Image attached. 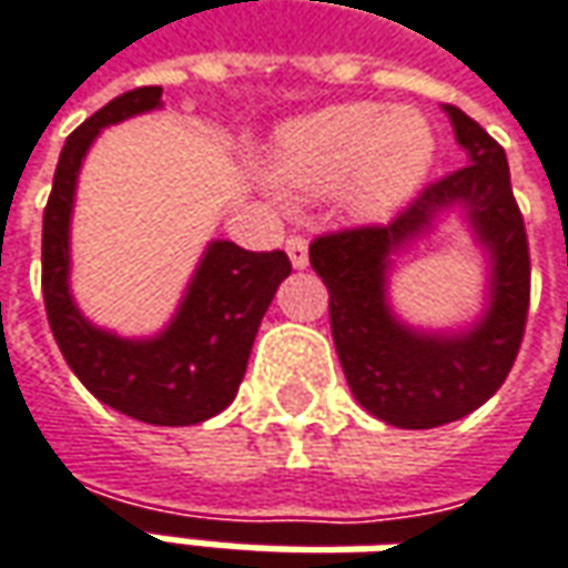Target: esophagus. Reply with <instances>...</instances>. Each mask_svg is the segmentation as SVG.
<instances>
[{
    "label": "esophagus",
    "mask_w": 568,
    "mask_h": 568,
    "mask_svg": "<svg viewBox=\"0 0 568 568\" xmlns=\"http://www.w3.org/2000/svg\"><path fill=\"white\" fill-rule=\"evenodd\" d=\"M285 251H288V261L295 270H304L307 266V242H304L302 235H288L285 239Z\"/></svg>",
    "instance_id": "34e87169"
}]
</instances>
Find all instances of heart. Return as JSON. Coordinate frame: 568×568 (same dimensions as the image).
<instances>
[{
  "mask_svg": "<svg viewBox=\"0 0 568 568\" xmlns=\"http://www.w3.org/2000/svg\"><path fill=\"white\" fill-rule=\"evenodd\" d=\"M437 138L412 106L339 103L285 122L270 148V182L292 197L339 187L358 213L402 206L434 166Z\"/></svg>",
  "mask_w": 568,
  "mask_h": 568,
  "instance_id": "1",
  "label": "heart"
}]
</instances>
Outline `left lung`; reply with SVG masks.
<instances>
[{
    "mask_svg": "<svg viewBox=\"0 0 568 568\" xmlns=\"http://www.w3.org/2000/svg\"><path fill=\"white\" fill-rule=\"evenodd\" d=\"M465 166L420 191L386 225H355L311 242V266L329 288V326L352 396L374 418L427 430L480 408L509 377L528 321L531 261L506 150L459 106H443ZM462 209L488 251V311L459 334L405 327L385 302L388 257Z\"/></svg>",
    "mask_w": 568,
    "mask_h": 568,
    "instance_id": "left-lung-1",
    "label": "left lung"
}]
</instances>
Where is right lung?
Here are the masks:
<instances>
[{
    "label": "right lung",
    "instance_id": "right-lung-1",
    "mask_svg": "<svg viewBox=\"0 0 568 568\" xmlns=\"http://www.w3.org/2000/svg\"><path fill=\"white\" fill-rule=\"evenodd\" d=\"M160 106L163 88L128 90L69 134L43 210V302L59 352L97 399L144 424L187 427L235 399L257 326L292 264L283 251L210 242L175 317L150 339H122L78 311L69 229L81 160L103 128Z\"/></svg>",
    "mask_w": 568,
    "mask_h": 568
}]
</instances>
